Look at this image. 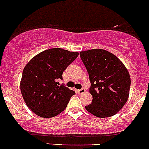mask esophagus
<instances>
[{"label": "esophagus", "mask_w": 149, "mask_h": 149, "mask_svg": "<svg viewBox=\"0 0 149 149\" xmlns=\"http://www.w3.org/2000/svg\"><path fill=\"white\" fill-rule=\"evenodd\" d=\"M85 92H86L85 88H81V89L77 90V93H78L79 95H83V94H84Z\"/></svg>", "instance_id": "obj_1"}]
</instances>
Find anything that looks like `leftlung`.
<instances>
[{"label": "left lung", "instance_id": "obj_1", "mask_svg": "<svg viewBox=\"0 0 149 149\" xmlns=\"http://www.w3.org/2000/svg\"><path fill=\"white\" fill-rule=\"evenodd\" d=\"M80 55L89 75V93L93 98L86 109L97 117L114 115L129 99V71L119 58L106 50L94 49L80 52Z\"/></svg>", "mask_w": 149, "mask_h": 149}]
</instances>
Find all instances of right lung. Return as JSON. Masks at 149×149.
I'll use <instances>...</instances> for the list:
<instances>
[{
    "instance_id": "obj_1",
    "label": "right lung",
    "mask_w": 149,
    "mask_h": 149,
    "mask_svg": "<svg viewBox=\"0 0 149 149\" xmlns=\"http://www.w3.org/2000/svg\"><path fill=\"white\" fill-rule=\"evenodd\" d=\"M79 53L61 48L45 50L25 65L20 80V91L26 105L35 114L44 118L55 117L64 111L73 90L58 82L63 71Z\"/></svg>"
}]
</instances>
